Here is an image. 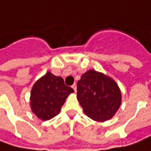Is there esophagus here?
<instances>
[{
    "instance_id": "34e87169",
    "label": "esophagus",
    "mask_w": 151,
    "mask_h": 151,
    "mask_svg": "<svg viewBox=\"0 0 151 151\" xmlns=\"http://www.w3.org/2000/svg\"><path fill=\"white\" fill-rule=\"evenodd\" d=\"M72 88H73V90H74V92L77 91V85H76V83H74V84H73V86H72Z\"/></svg>"
}]
</instances>
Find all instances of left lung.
<instances>
[{"label":"left lung","instance_id":"left-lung-1","mask_svg":"<svg viewBox=\"0 0 151 151\" xmlns=\"http://www.w3.org/2000/svg\"><path fill=\"white\" fill-rule=\"evenodd\" d=\"M77 98L87 116L96 121L111 119L119 108L121 93L117 83L101 73L89 70L77 83Z\"/></svg>","mask_w":151,"mask_h":151}]
</instances>
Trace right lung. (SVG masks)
Returning <instances> with one entry per match:
<instances>
[{
    "instance_id": "obj_1",
    "label": "right lung",
    "mask_w": 151,
    "mask_h": 151,
    "mask_svg": "<svg viewBox=\"0 0 151 151\" xmlns=\"http://www.w3.org/2000/svg\"><path fill=\"white\" fill-rule=\"evenodd\" d=\"M74 90L64 83L63 78L47 73L37 80L31 93L32 110L42 120H48L61 110L67 97Z\"/></svg>"
}]
</instances>
